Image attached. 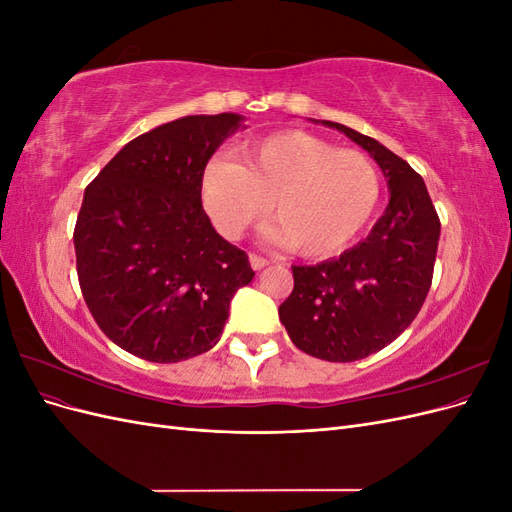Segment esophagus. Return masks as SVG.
I'll return each instance as SVG.
<instances>
[{
	"instance_id": "esophagus-1",
	"label": "esophagus",
	"mask_w": 512,
	"mask_h": 512,
	"mask_svg": "<svg viewBox=\"0 0 512 512\" xmlns=\"http://www.w3.org/2000/svg\"><path fill=\"white\" fill-rule=\"evenodd\" d=\"M250 262H252V269H254V271H260V269H265V267L269 265V260L258 256V254H252V256H250Z\"/></svg>"
}]
</instances>
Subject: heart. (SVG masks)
Segmentation results:
<instances>
[{"mask_svg":"<svg viewBox=\"0 0 512 512\" xmlns=\"http://www.w3.org/2000/svg\"><path fill=\"white\" fill-rule=\"evenodd\" d=\"M382 181L365 153L286 130L247 143L237 164L213 160L200 183L203 205L224 237L239 239L273 203V224L294 252L331 256L367 226Z\"/></svg>","mask_w":512,"mask_h":512,"instance_id":"b5f03b06","label":"heart"}]
</instances>
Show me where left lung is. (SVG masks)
I'll return each instance as SVG.
<instances>
[{
  "label": "left lung",
  "mask_w": 512,
  "mask_h": 512,
  "mask_svg": "<svg viewBox=\"0 0 512 512\" xmlns=\"http://www.w3.org/2000/svg\"><path fill=\"white\" fill-rule=\"evenodd\" d=\"M344 132L378 162L391 200L369 237L339 258L292 267L294 288L280 320L299 350L331 363H350L389 346L427 299L436 265L440 218L423 177L376 138L342 123Z\"/></svg>",
  "instance_id": "left-lung-1"
}]
</instances>
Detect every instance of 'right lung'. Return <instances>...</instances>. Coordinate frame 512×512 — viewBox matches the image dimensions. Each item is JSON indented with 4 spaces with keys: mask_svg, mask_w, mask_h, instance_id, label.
Masks as SVG:
<instances>
[{
    "mask_svg": "<svg viewBox=\"0 0 512 512\" xmlns=\"http://www.w3.org/2000/svg\"><path fill=\"white\" fill-rule=\"evenodd\" d=\"M241 115H190L136 136L87 185L74 226L76 273L102 333L151 363L220 342L250 258L222 239L200 200L209 158Z\"/></svg>",
    "mask_w": 512,
    "mask_h": 512,
    "instance_id": "obj_1",
    "label": "right lung"
}]
</instances>
